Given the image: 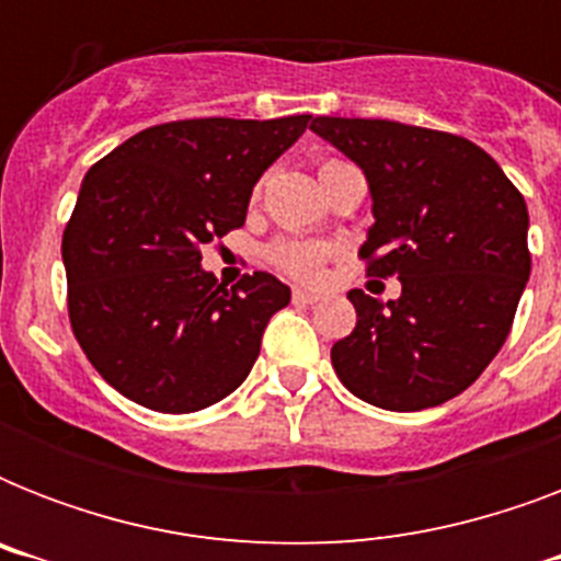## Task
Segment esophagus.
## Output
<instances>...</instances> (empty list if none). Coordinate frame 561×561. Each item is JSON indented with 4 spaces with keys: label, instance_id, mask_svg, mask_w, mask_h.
<instances>
[{
    "label": "esophagus",
    "instance_id": "34e87169",
    "mask_svg": "<svg viewBox=\"0 0 561 561\" xmlns=\"http://www.w3.org/2000/svg\"><path fill=\"white\" fill-rule=\"evenodd\" d=\"M294 302H297V306H314V302H320V294H317V290L294 288Z\"/></svg>",
    "mask_w": 561,
    "mask_h": 561
}]
</instances>
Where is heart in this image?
Returning <instances> with one entry per match:
<instances>
[{
  "mask_svg": "<svg viewBox=\"0 0 561 561\" xmlns=\"http://www.w3.org/2000/svg\"><path fill=\"white\" fill-rule=\"evenodd\" d=\"M334 165H343L341 160H325L320 174ZM264 259L273 271L285 273L288 279L297 282H317L323 276L325 262L332 259V247L317 244V241H299V238H279L264 250Z\"/></svg>",
  "mask_w": 561,
  "mask_h": 561,
  "instance_id": "1",
  "label": "heart"
}]
</instances>
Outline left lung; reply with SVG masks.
I'll return each mask as SVG.
<instances>
[{"label": "left lung", "instance_id": "left-lung-1", "mask_svg": "<svg viewBox=\"0 0 561 561\" xmlns=\"http://www.w3.org/2000/svg\"><path fill=\"white\" fill-rule=\"evenodd\" d=\"M311 130L367 174L375 224L358 255L369 276L401 282L390 302L350 290L358 323L332 346L334 373L399 413L460 396L501 352L530 279L522 192L462 136L337 116Z\"/></svg>", "mask_w": 561, "mask_h": 561}]
</instances>
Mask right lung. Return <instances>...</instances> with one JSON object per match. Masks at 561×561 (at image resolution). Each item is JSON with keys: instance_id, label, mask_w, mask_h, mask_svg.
<instances>
[{"instance_id": "right-lung-1", "label": "right lung", "mask_w": 561, "mask_h": 561, "mask_svg": "<svg viewBox=\"0 0 561 561\" xmlns=\"http://www.w3.org/2000/svg\"><path fill=\"white\" fill-rule=\"evenodd\" d=\"M311 116L186 118L130 136L87 171L64 229L69 323L110 387L194 413L241 387L290 288L255 271L227 288L201 250L244 227L264 171Z\"/></svg>"}]
</instances>
